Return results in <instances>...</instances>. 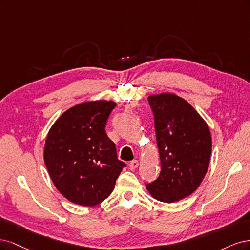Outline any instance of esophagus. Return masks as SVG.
<instances>
[{
  "mask_svg": "<svg viewBox=\"0 0 250 250\" xmlns=\"http://www.w3.org/2000/svg\"><path fill=\"white\" fill-rule=\"evenodd\" d=\"M139 165V162L137 160H133L132 162H130V164H128V167H130L131 170H135V169L138 167Z\"/></svg>",
  "mask_w": 250,
  "mask_h": 250,
  "instance_id": "esophagus-1",
  "label": "esophagus"
}]
</instances>
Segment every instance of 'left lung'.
<instances>
[{"label":"left lung","instance_id":"obj_1","mask_svg":"<svg viewBox=\"0 0 250 250\" xmlns=\"http://www.w3.org/2000/svg\"><path fill=\"white\" fill-rule=\"evenodd\" d=\"M147 100L155 119L161 172L146 189L152 197L170 204L191 195L204 180L212 152L211 133L180 96L161 93Z\"/></svg>","mask_w":250,"mask_h":250}]
</instances>
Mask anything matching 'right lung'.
Listing matches in <instances>:
<instances>
[{"label":"right lung","mask_w":250,"mask_h":250,"mask_svg":"<svg viewBox=\"0 0 250 250\" xmlns=\"http://www.w3.org/2000/svg\"><path fill=\"white\" fill-rule=\"evenodd\" d=\"M114 102L77 104L57 119L46 137L44 163L61 194L80 206L106 199L125 164L117 159L104 127Z\"/></svg>","instance_id":"obj_1"}]
</instances>
